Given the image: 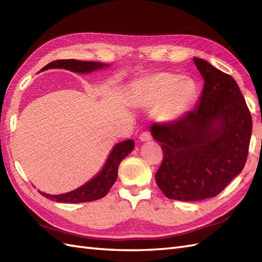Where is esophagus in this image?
I'll use <instances>...</instances> for the list:
<instances>
[{
    "label": "esophagus",
    "mask_w": 262,
    "mask_h": 262,
    "mask_svg": "<svg viewBox=\"0 0 262 262\" xmlns=\"http://www.w3.org/2000/svg\"><path fill=\"white\" fill-rule=\"evenodd\" d=\"M150 139H151V135H150L149 132H144L139 135L140 142H149Z\"/></svg>",
    "instance_id": "1"
}]
</instances>
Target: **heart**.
Here are the masks:
<instances>
[{"instance_id": "b5f03b06", "label": "heart", "mask_w": 262, "mask_h": 262, "mask_svg": "<svg viewBox=\"0 0 262 262\" xmlns=\"http://www.w3.org/2000/svg\"><path fill=\"white\" fill-rule=\"evenodd\" d=\"M196 97L197 86L191 79H179L170 73H157L144 80L137 93L136 102L143 107L159 104L160 118L175 119L191 108Z\"/></svg>"}]
</instances>
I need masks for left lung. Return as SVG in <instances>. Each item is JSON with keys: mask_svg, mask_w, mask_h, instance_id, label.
<instances>
[{"mask_svg": "<svg viewBox=\"0 0 262 262\" xmlns=\"http://www.w3.org/2000/svg\"><path fill=\"white\" fill-rule=\"evenodd\" d=\"M204 77L203 94L192 111L171 123H155L163 162L156 184L169 199L198 201L216 197L244 169L252 130L246 100L230 75L193 58Z\"/></svg>", "mask_w": 262, "mask_h": 262, "instance_id": "left-lung-1", "label": "left lung"}]
</instances>
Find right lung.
I'll list each match as a JSON object with an SVG mask.
<instances>
[{
	"mask_svg": "<svg viewBox=\"0 0 262 262\" xmlns=\"http://www.w3.org/2000/svg\"><path fill=\"white\" fill-rule=\"evenodd\" d=\"M104 66L105 64L98 62H84L76 61V59H56V61H53L44 66L42 71H46L49 69H65L76 73H90ZM134 147H135V143L132 139H127L125 142L117 144L112 150L103 170L95 178H93L89 183L75 190L56 196L48 195V193H44L42 191H39V193L51 200L65 204H79L103 198L108 193L112 186L116 182L118 175L117 170L120 162L130 151H133Z\"/></svg>",
	"mask_w": 262,
	"mask_h": 262,
	"instance_id": "right-lung-1",
	"label": "right lung"
}]
</instances>
